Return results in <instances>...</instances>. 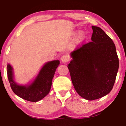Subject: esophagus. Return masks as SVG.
Wrapping results in <instances>:
<instances>
[{
  "instance_id": "34e87169",
  "label": "esophagus",
  "mask_w": 126,
  "mask_h": 126,
  "mask_svg": "<svg viewBox=\"0 0 126 126\" xmlns=\"http://www.w3.org/2000/svg\"><path fill=\"white\" fill-rule=\"evenodd\" d=\"M69 58L67 55H63L61 58V61L63 62V63H67L69 61Z\"/></svg>"
}]
</instances>
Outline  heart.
Instances as JSON below:
<instances>
[{
    "label": "heart",
    "mask_w": 126,
    "mask_h": 126,
    "mask_svg": "<svg viewBox=\"0 0 126 126\" xmlns=\"http://www.w3.org/2000/svg\"><path fill=\"white\" fill-rule=\"evenodd\" d=\"M84 38V35L83 33H80L78 34V36L76 37V42L77 44H79L81 42H82V40H83Z\"/></svg>",
    "instance_id": "1"
}]
</instances>
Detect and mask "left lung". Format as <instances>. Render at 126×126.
Segmentation results:
<instances>
[{
    "mask_svg": "<svg viewBox=\"0 0 126 126\" xmlns=\"http://www.w3.org/2000/svg\"><path fill=\"white\" fill-rule=\"evenodd\" d=\"M92 28V41L71 52L73 59L67 66L77 93L90 101L110 92L119 68L113 41L100 28Z\"/></svg>",
    "mask_w": 126,
    "mask_h": 126,
    "instance_id": "8db88e82",
    "label": "left lung"
}]
</instances>
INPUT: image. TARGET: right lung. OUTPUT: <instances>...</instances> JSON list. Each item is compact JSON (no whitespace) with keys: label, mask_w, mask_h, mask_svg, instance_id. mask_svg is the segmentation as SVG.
<instances>
[{"label":"right lung","mask_w":126,"mask_h":126,"mask_svg":"<svg viewBox=\"0 0 126 126\" xmlns=\"http://www.w3.org/2000/svg\"><path fill=\"white\" fill-rule=\"evenodd\" d=\"M59 64V61H53L45 64L32 84L26 87L18 85L14 81L12 68L8 64L7 66V76L11 89L17 95L25 100L31 102L41 100L49 93L52 78Z\"/></svg>","instance_id":"1"}]
</instances>
